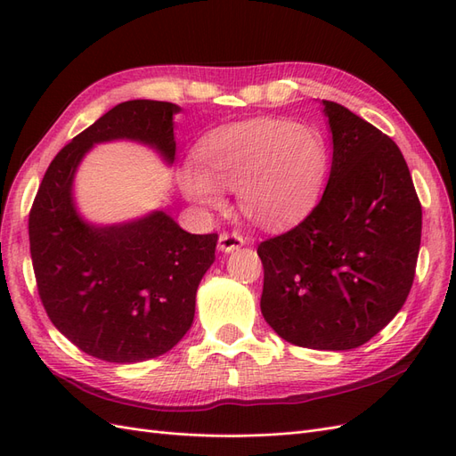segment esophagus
<instances>
[{
  "label": "esophagus",
  "instance_id": "1",
  "mask_svg": "<svg viewBox=\"0 0 456 456\" xmlns=\"http://www.w3.org/2000/svg\"><path fill=\"white\" fill-rule=\"evenodd\" d=\"M243 243H245V241H243V238L240 236V233H236V232H232V233L223 232V233H220V236H218V251L232 253V251L240 249V247H241Z\"/></svg>",
  "mask_w": 456,
  "mask_h": 456
}]
</instances>
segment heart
Wrapping results in <instances>:
<instances>
[{
    "mask_svg": "<svg viewBox=\"0 0 456 456\" xmlns=\"http://www.w3.org/2000/svg\"><path fill=\"white\" fill-rule=\"evenodd\" d=\"M181 188L201 209H220V188L238 191L243 215L265 230L306 218L322 196L330 150L325 134L287 118H251L203 134Z\"/></svg>",
    "mask_w": 456,
    "mask_h": 456,
    "instance_id": "obj_1",
    "label": "heart"
}]
</instances>
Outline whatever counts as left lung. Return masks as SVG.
<instances>
[{"label": "left lung", "mask_w": 456, "mask_h": 456, "mask_svg": "<svg viewBox=\"0 0 456 456\" xmlns=\"http://www.w3.org/2000/svg\"><path fill=\"white\" fill-rule=\"evenodd\" d=\"M333 163L322 201L298 226L258 245L260 310L283 340L352 350L405 305L420 249L422 207L397 144L323 101Z\"/></svg>", "instance_id": "8db88e82"}]
</instances>
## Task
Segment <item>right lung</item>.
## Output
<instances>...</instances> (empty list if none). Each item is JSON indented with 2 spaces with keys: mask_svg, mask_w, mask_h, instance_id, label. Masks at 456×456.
<instances>
[{
  "mask_svg": "<svg viewBox=\"0 0 456 456\" xmlns=\"http://www.w3.org/2000/svg\"><path fill=\"white\" fill-rule=\"evenodd\" d=\"M178 112L159 101L114 106L54 156L30 211L32 265L49 320L81 352L110 363L151 360L188 333L218 236L188 233L165 211L91 224L77 213L74 176L94 144L112 141L146 144L171 165Z\"/></svg>",
  "mask_w": 456,
  "mask_h": 456,
  "instance_id": "1",
  "label": "right lung"
}]
</instances>
